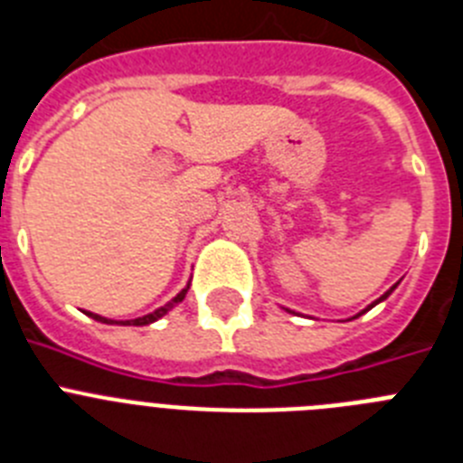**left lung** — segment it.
<instances>
[{
  "mask_svg": "<svg viewBox=\"0 0 463 463\" xmlns=\"http://www.w3.org/2000/svg\"><path fill=\"white\" fill-rule=\"evenodd\" d=\"M396 285H399V282H396ZM396 285H394V288H390V289H387V292H384L383 297H380V298H375L373 304H371V306H366V308H364L362 313H357V315H354V317H359V315H364V313H366V310H371V308H373V306H378L380 301H384V298H387V297H390L392 292H394V289H396ZM285 310H288V313H294V310H289V308H285ZM354 317H353V320H354Z\"/></svg>",
  "mask_w": 463,
  "mask_h": 463,
  "instance_id": "8db88e82",
  "label": "left lung"
}]
</instances>
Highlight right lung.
<instances>
[{"mask_svg":"<svg viewBox=\"0 0 463 463\" xmlns=\"http://www.w3.org/2000/svg\"><path fill=\"white\" fill-rule=\"evenodd\" d=\"M187 289H190V285H187L185 289H181V292L175 294L174 298H171L169 304H165L162 306V308H157V310H153V313H148V315H143V317H137V320H127V322H116V320H106V317H101V315H97V313H88L90 317H92V320H97V322H104V325H125V326H143V325H150V322H157L159 317H165L166 313H169L171 308H174L175 304H181L183 298H185V294H187Z\"/></svg>","mask_w":463,"mask_h":463,"instance_id":"right-lung-1","label":"right lung"}]
</instances>
